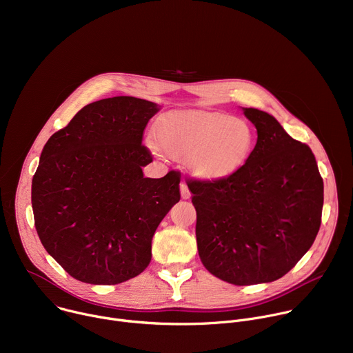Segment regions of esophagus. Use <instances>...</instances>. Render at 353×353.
<instances>
[{
	"label": "esophagus",
	"instance_id": "obj_1",
	"mask_svg": "<svg viewBox=\"0 0 353 353\" xmlns=\"http://www.w3.org/2000/svg\"><path fill=\"white\" fill-rule=\"evenodd\" d=\"M180 192H181V198H183V199H188V198L191 196V191L188 190V187H187L185 183H181V184H180Z\"/></svg>",
	"mask_w": 353,
	"mask_h": 353
}]
</instances>
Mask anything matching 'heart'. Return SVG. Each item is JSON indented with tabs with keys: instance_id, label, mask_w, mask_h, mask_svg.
<instances>
[{
	"instance_id": "heart-1",
	"label": "heart",
	"mask_w": 353,
	"mask_h": 353,
	"mask_svg": "<svg viewBox=\"0 0 353 353\" xmlns=\"http://www.w3.org/2000/svg\"><path fill=\"white\" fill-rule=\"evenodd\" d=\"M161 148L187 157L191 173L205 181L223 180L248 159L254 145L251 125L237 117L210 112H172L157 125Z\"/></svg>"
}]
</instances>
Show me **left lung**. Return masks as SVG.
Here are the masks:
<instances>
[{
    "label": "left lung",
    "mask_w": 353,
    "mask_h": 353,
    "mask_svg": "<svg viewBox=\"0 0 353 353\" xmlns=\"http://www.w3.org/2000/svg\"><path fill=\"white\" fill-rule=\"evenodd\" d=\"M243 110L259 135L245 163L223 180L187 179L199 259L212 275L239 286L288 274L314 243L324 203L312 149L271 114Z\"/></svg>",
    "instance_id": "1"
}]
</instances>
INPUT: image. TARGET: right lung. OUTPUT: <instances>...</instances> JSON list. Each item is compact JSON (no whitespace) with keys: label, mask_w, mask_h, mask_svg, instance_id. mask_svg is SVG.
Returning a JSON list of instances; mask_svg holds the SVG:
<instances>
[{"label":"right lung","mask_w":353,"mask_h":353,"mask_svg":"<svg viewBox=\"0 0 353 353\" xmlns=\"http://www.w3.org/2000/svg\"><path fill=\"white\" fill-rule=\"evenodd\" d=\"M157 103L132 96L82 108L46 142L32 180L39 239L72 278L116 285L139 275L152 237L180 199V172L143 177L142 143Z\"/></svg>","instance_id":"1"}]
</instances>
